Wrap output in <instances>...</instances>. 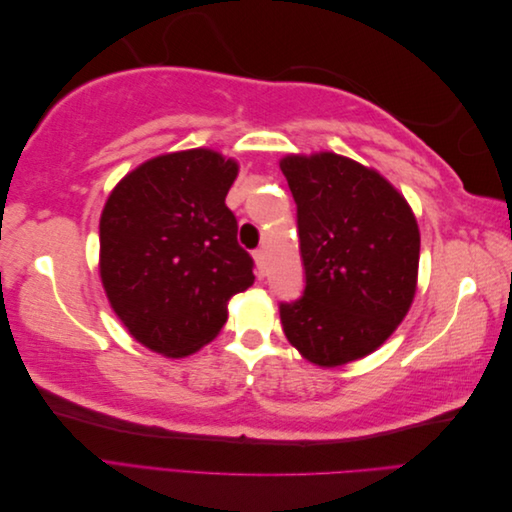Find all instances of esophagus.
<instances>
[{"label":"esophagus","instance_id":"1","mask_svg":"<svg viewBox=\"0 0 512 512\" xmlns=\"http://www.w3.org/2000/svg\"><path fill=\"white\" fill-rule=\"evenodd\" d=\"M254 260H256V275L258 277H265L267 275V256L262 250L254 252Z\"/></svg>","mask_w":512,"mask_h":512}]
</instances>
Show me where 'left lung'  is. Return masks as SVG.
<instances>
[{"mask_svg":"<svg viewBox=\"0 0 512 512\" xmlns=\"http://www.w3.org/2000/svg\"><path fill=\"white\" fill-rule=\"evenodd\" d=\"M297 203L305 288L280 303L288 342L335 367L374 352L416 292L421 235L406 198L376 170L324 151L280 162Z\"/></svg>","mask_w":512,"mask_h":512,"instance_id":"1","label":"left lung"}]
</instances>
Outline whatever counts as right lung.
Segmentation results:
<instances>
[{
  "mask_svg": "<svg viewBox=\"0 0 512 512\" xmlns=\"http://www.w3.org/2000/svg\"><path fill=\"white\" fill-rule=\"evenodd\" d=\"M239 166L211 149L166 153L132 170L100 218V277L134 339L188 356L218 335L228 299L254 284L226 194Z\"/></svg>",
  "mask_w": 512,
  "mask_h": 512,
  "instance_id": "obj_1",
  "label": "right lung"
}]
</instances>
